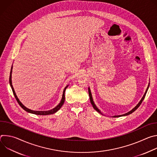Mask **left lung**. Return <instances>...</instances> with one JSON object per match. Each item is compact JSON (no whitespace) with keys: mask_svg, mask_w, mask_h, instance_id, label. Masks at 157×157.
<instances>
[{"mask_svg":"<svg viewBox=\"0 0 157 157\" xmlns=\"http://www.w3.org/2000/svg\"><path fill=\"white\" fill-rule=\"evenodd\" d=\"M148 87H149V84H148V87H147V90H146V91H145V94H144V96L142 97V98L141 99V100L140 101V102L137 104V105L135 107H133L131 110H130L129 112H128L127 113H125V114H122V115H119V116H113V117H121V116H128V115H129V114H132V113H133L134 111H135L136 110H137V109H138V107L140 105V104H142V101H144V98H145V95H146V93H147V91H148ZM88 92H89V99H90V101H91V104H92V105H93V108L97 111V112H98L99 113H100L101 114H102V115H103L102 113H101V110L96 107V105H95V104H94V101H93V97H92V94H91V90H90V88L89 87H88Z\"/></svg>","mask_w":157,"mask_h":157,"instance_id":"left-lung-1","label":"left lung"}]
</instances>
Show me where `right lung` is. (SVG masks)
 <instances>
[{"mask_svg": "<svg viewBox=\"0 0 157 157\" xmlns=\"http://www.w3.org/2000/svg\"><path fill=\"white\" fill-rule=\"evenodd\" d=\"M12 68L13 67L12 66V68H11V70H10V78H9V82H10V85L11 86V88L12 89V91H13V95L17 100V101L18 102V104L21 106V107L22 109H24L25 111L28 112V113H30L31 114H36V115H41V116H44V115H50V114H53L55 113H56V112L59 110V109L61 107V106L63 105L64 102V100H65V96H64V93H65V91H66V89L68 87V85H67L64 89V91H63V96H62V98H61V100L60 101V102L59 103L58 105H57V106H56L55 108L50 110H47V111H38V110H31V109H29L28 108H27L25 105H24L23 104H22V103L19 101L18 98H17L16 94H15V92L14 91V89L13 87V86H12Z\"/></svg>", "mask_w": 157, "mask_h": 157, "instance_id": "1", "label": "right lung"}]
</instances>
